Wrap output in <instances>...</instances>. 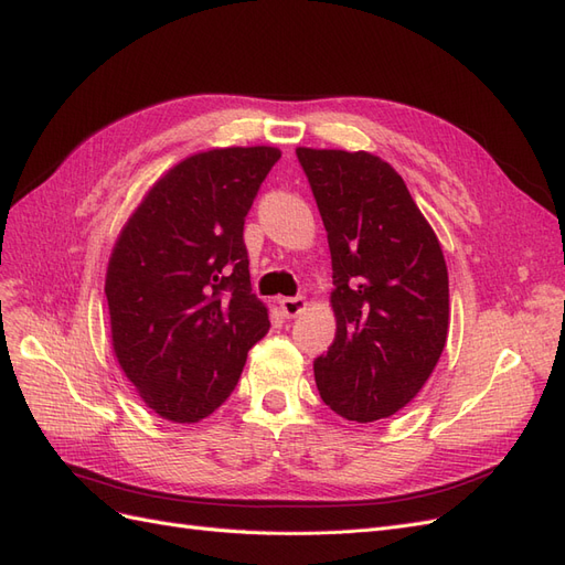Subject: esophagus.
<instances>
[{
    "instance_id": "34e87169",
    "label": "esophagus",
    "mask_w": 565,
    "mask_h": 565,
    "mask_svg": "<svg viewBox=\"0 0 565 565\" xmlns=\"http://www.w3.org/2000/svg\"><path fill=\"white\" fill-rule=\"evenodd\" d=\"M280 309L287 318H297L306 311V299L303 297H285V299H280Z\"/></svg>"
}]
</instances>
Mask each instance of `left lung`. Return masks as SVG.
<instances>
[{"instance_id": "1", "label": "left lung", "mask_w": 565, "mask_h": 565, "mask_svg": "<svg viewBox=\"0 0 565 565\" xmlns=\"http://www.w3.org/2000/svg\"><path fill=\"white\" fill-rule=\"evenodd\" d=\"M332 254L337 332L316 358L320 398L349 422L396 415L448 339V266L401 174L367 150L297 148Z\"/></svg>"}]
</instances>
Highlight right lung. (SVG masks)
I'll return each mask as SVG.
<instances>
[{"label": "right lung", "mask_w": 565, "mask_h": 565, "mask_svg": "<svg viewBox=\"0 0 565 565\" xmlns=\"http://www.w3.org/2000/svg\"><path fill=\"white\" fill-rule=\"evenodd\" d=\"M280 148H212L148 188L119 231L108 270L119 367L158 417L195 424L235 388L268 328L252 295L245 216Z\"/></svg>", "instance_id": "1"}]
</instances>
